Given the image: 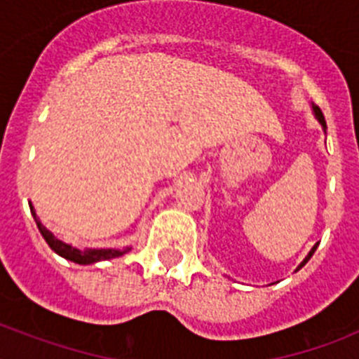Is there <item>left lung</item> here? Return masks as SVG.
<instances>
[{"label": "left lung", "mask_w": 359, "mask_h": 359, "mask_svg": "<svg viewBox=\"0 0 359 359\" xmlns=\"http://www.w3.org/2000/svg\"><path fill=\"white\" fill-rule=\"evenodd\" d=\"M315 115H316V118H318V122H320V123H322V126H323V129L327 128V126H325V118H323V113H322V111H320V107H315ZM316 246H318V244H316ZM316 246H315V248H313V250H311V252H309V255H307V257H306V259H304V262H302V264L298 266V269L302 268V266H304V264H306V262H307V261H309L311 257H313V253H315Z\"/></svg>", "instance_id": "1"}]
</instances>
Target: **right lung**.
<instances>
[{
    "label": "right lung",
    "mask_w": 359,
    "mask_h": 359,
    "mask_svg": "<svg viewBox=\"0 0 359 359\" xmlns=\"http://www.w3.org/2000/svg\"><path fill=\"white\" fill-rule=\"evenodd\" d=\"M30 210H32V215H34V219H36L37 228H39V231L43 233L44 241L48 243L50 248H52L55 253H59L61 257H65V259H68V261H72V262H77V264H93V262L109 261V259H115V257L123 255V253H128L129 250H131V248H123V250H79V248H73L72 244L62 243V241H59L55 236H53L52 231L46 230V228L41 224L39 219H37L34 208L30 207Z\"/></svg>",
    "instance_id": "add662e5"
}]
</instances>
